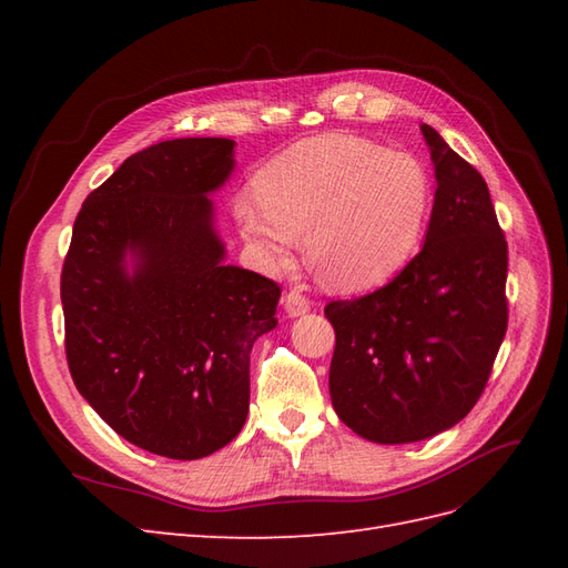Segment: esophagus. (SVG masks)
<instances>
[{
  "label": "esophagus",
  "instance_id": "1",
  "mask_svg": "<svg viewBox=\"0 0 568 568\" xmlns=\"http://www.w3.org/2000/svg\"><path fill=\"white\" fill-rule=\"evenodd\" d=\"M284 311L288 317H298V315L311 311V298H307L298 288L288 291V294L284 296Z\"/></svg>",
  "mask_w": 568,
  "mask_h": 568
}]
</instances>
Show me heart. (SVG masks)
Returning <instances> with one entry per match:
<instances>
[{
    "instance_id": "heart-1",
    "label": "heart",
    "mask_w": 568,
    "mask_h": 568,
    "mask_svg": "<svg viewBox=\"0 0 568 568\" xmlns=\"http://www.w3.org/2000/svg\"><path fill=\"white\" fill-rule=\"evenodd\" d=\"M257 201L236 217L267 263H282L305 232L307 255L338 288L390 280L415 255L432 211V180L403 151L357 134L298 142L255 178Z\"/></svg>"
}]
</instances>
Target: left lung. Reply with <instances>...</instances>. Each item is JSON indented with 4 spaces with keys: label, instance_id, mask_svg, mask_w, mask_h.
<instances>
[{
    "label": "left lung",
    "instance_id": "1",
    "mask_svg": "<svg viewBox=\"0 0 568 568\" xmlns=\"http://www.w3.org/2000/svg\"><path fill=\"white\" fill-rule=\"evenodd\" d=\"M436 165L422 251L367 296L326 303L336 348L329 393L357 436L398 445L469 415L507 332V242L488 184L422 125Z\"/></svg>",
    "mask_w": 568,
    "mask_h": 568
}]
</instances>
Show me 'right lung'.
Wrapping results in <instances>:
<instances>
[{"instance_id": "add662e5", "label": "right lung", "mask_w": 568, "mask_h": 568, "mask_svg": "<svg viewBox=\"0 0 568 568\" xmlns=\"http://www.w3.org/2000/svg\"><path fill=\"white\" fill-rule=\"evenodd\" d=\"M232 168L222 136L134 153L84 199L63 261L78 390L118 436L170 459L205 457L242 432L251 348L277 326L280 284L222 263L209 194Z\"/></svg>"}]
</instances>
